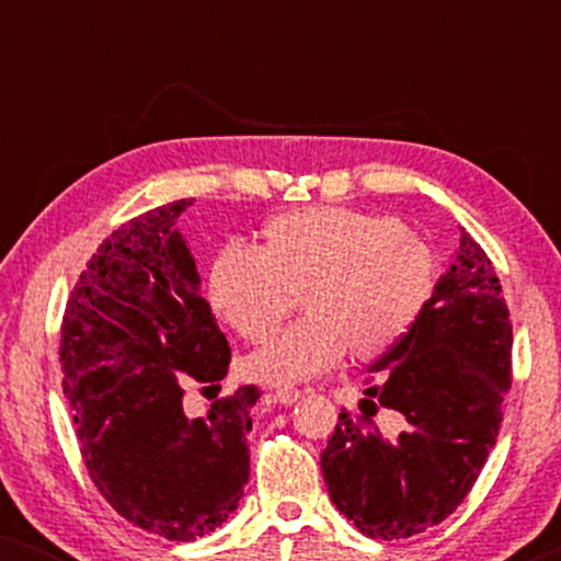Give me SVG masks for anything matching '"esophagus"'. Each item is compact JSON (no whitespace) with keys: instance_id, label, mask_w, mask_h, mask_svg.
Instances as JSON below:
<instances>
[{"instance_id":"obj_1","label":"esophagus","mask_w":561,"mask_h":561,"mask_svg":"<svg viewBox=\"0 0 561 561\" xmlns=\"http://www.w3.org/2000/svg\"><path fill=\"white\" fill-rule=\"evenodd\" d=\"M273 398H275V401H278L280 405H294V403L298 401V398H301V390L283 386V388H275V390H273Z\"/></svg>"}]
</instances>
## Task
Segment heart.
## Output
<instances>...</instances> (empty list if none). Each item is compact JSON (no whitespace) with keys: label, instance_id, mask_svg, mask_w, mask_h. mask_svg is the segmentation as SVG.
<instances>
[{"label":"heart","instance_id":"heart-1","mask_svg":"<svg viewBox=\"0 0 561 561\" xmlns=\"http://www.w3.org/2000/svg\"><path fill=\"white\" fill-rule=\"evenodd\" d=\"M434 288V257L401 219L350 206L273 217L263 250L225 248L211 260V309L248 340H263L301 294L304 319L244 357L252 380L288 386L332 367L347 350L375 359L416 324Z\"/></svg>","mask_w":561,"mask_h":561}]
</instances>
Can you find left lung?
Segmentation results:
<instances>
[{"label":"left lung","instance_id":"obj_1","mask_svg":"<svg viewBox=\"0 0 561 561\" xmlns=\"http://www.w3.org/2000/svg\"><path fill=\"white\" fill-rule=\"evenodd\" d=\"M511 317L485 250L459 229L447 273L409 334L370 365L359 416L342 409L321 472L370 539H409L457 511L488 462L511 388ZM378 408L389 424H374ZM403 427L398 437L394 432Z\"/></svg>","mask_w":561,"mask_h":561}]
</instances>
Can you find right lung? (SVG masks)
<instances>
[{
    "label": "right lung",
    "mask_w": 561,
    "mask_h": 561,
    "mask_svg": "<svg viewBox=\"0 0 561 561\" xmlns=\"http://www.w3.org/2000/svg\"><path fill=\"white\" fill-rule=\"evenodd\" d=\"M191 204L145 211L99 244L60 329L64 393L91 480L122 518L168 541L209 536L237 511L260 398L242 386L206 416L183 409V386L225 380L232 357L175 225Z\"/></svg>",
    "instance_id": "add662e5"
}]
</instances>
